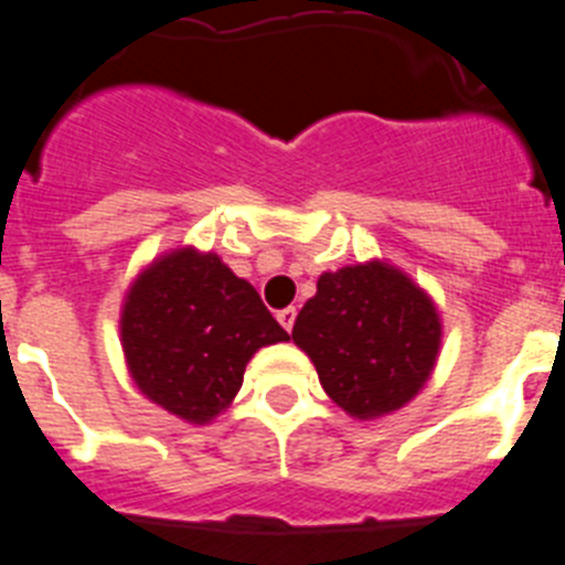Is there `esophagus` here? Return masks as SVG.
Masks as SVG:
<instances>
[{
	"instance_id": "1",
	"label": "esophagus",
	"mask_w": 565,
	"mask_h": 565,
	"mask_svg": "<svg viewBox=\"0 0 565 565\" xmlns=\"http://www.w3.org/2000/svg\"><path fill=\"white\" fill-rule=\"evenodd\" d=\"M277 322L291 333L294 322H297V308H282V311H277Z\"/></svg>"
}]
</instances>
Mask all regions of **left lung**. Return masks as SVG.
<instances>
[{
	"instance_id": "left-lung-1",
	"label": "left lung",
	"mask_w": 565,
	"mask_h": 565,
	"mask_svg": "<svg viewBox=\"0 0 565 565\" xmlns=\"http://www.w3.org/2000/svg\"><path fill=\"white\" fill-rule=\"evenodd\" d=\"M441 337L430 294L384 259L322 274L291 331L328 396L359 422L391 416L424 391Z\"/></svg>"
}]
</instances>
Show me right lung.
<instances>
[{
  "mask_svg": "<svg viewBox=\"0 0 565 565\" xmlns=\"http://www.w3.org/2000/svg\"><path fill=\"white\" fill-rule=\"evenodd\" d=\"M118 328L135 387L189 424L214 422L254 353L288 342L252 282L194 246L169 248L135 274Z\"/></svg>",
  "mask_w": 565,
  "mask_h": 565,
  "instance_id": "obj_1",
  "label": "right lung"
}]
</instances>
